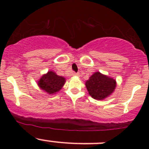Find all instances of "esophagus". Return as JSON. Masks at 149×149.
I'll return each instance as SVG.
<instances>
[{
    "label": "esophagus",
    "instance_id": "34e87169",
    "mask_svg": "<svg viewBox=\"0 0 149 149\" xmlns=\"http://www.w3.org/2000/svg\"><path fill=\"white\" fill-rule=\"evenodd\" d=\"M79 73H75V72H73V76H79Z\"/></svg>",
    "mask_w": 149,
    "mask_h": 149
}]
</instances>
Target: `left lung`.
Wrapping results in <instances>:
<instances>
[{
  "label": "left lung",
  "instance_id": "8db88e82",
  "mask_svg": "<svg viewBox=\"0 0 149 149\" xmlns=\"http://www.w3.org/2000/svg\"><path fill=\"white\" fill-rule=\"evenodd\" d=\"M85 85L92 98L102 100L113 92L116 87V81L100 72H96L86 81Z\"/></svg>",
  "mask_w": 149,
  "mask_h": 149
}]
</instances>
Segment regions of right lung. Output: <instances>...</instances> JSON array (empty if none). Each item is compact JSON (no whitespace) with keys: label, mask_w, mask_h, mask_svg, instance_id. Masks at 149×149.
<instances>
[{"label":"right lung","mask_w":149,"mask_h":149,"mask_svg":"<svg viewBox=\"0 0 149 149\" xmlns=\"http://www.w3.org/2000/svg\"><path fill=\"white\" fill-rule=\"evenodd\" d=\"M65 82V79L63 77L58 76L54 72L49 71L47 74L42 76L38 81V85L47 93L52 94L59 91Z\"/></svg>","instance_id":"add662e5"}]
</instances>
